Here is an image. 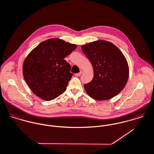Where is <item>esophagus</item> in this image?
<instances>
[{
  "label": "esophagus",
  "mask_w": 154,
  "mask_h": 154,
  "mask_svg": "<svg viewBox=\"0 0 154 154\" xmlns=\"http://www.w3.org/2000/svg\"><path fill=\"white\" fill-rule=\"evenodd\" d=\"M82 73V71H80V72L79 73H76L75 75L76 76H80L81 75V74Z\"/></svg>",
  "instance_id": "esophagus-1"
}]
</instances>
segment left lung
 I'll return each instance as SVG.
<instances>
[{
	"instance_id": "obj_1",
	"label": "left lung",
	"mask_w": 154,
	"mask_h": 154,
	"mask_svg": "<svg viewBox=\"0 0 154 154\" xmlns=\"http://www.w3.org/2000/svg\"><path fill=\"white\" fill-rule=\"evenodd\" d=\"M94 71L92 81L84 85L88 94L97 100H108L119 94L128 80L126 58L113 44L100 40L81 47Z\"/></svg>"
}]
</instances>
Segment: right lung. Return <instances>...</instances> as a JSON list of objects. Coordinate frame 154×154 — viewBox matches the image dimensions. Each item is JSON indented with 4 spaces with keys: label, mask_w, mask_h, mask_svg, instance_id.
Returning a JSON list of instances; mask_svg holds the SVG:
<instances>
[{
    "label": "right lung",
    "mask_w": 154,
    "mask_h": 154,
    "mask_svg": "<svg viewBox=\"0 0 154 154\" xmlns=\"http://www.w3.org/2000/svg\"><path fill=\"white\" fill-rule=\"evenodd\" d=\"M77 47L75 44L50 39L39 44L25 59L23 73L32 92L50 101L63 94L70 80V65L64 59Z\"/></svg>",
    "instance_id": "1"
}]
</instances>
